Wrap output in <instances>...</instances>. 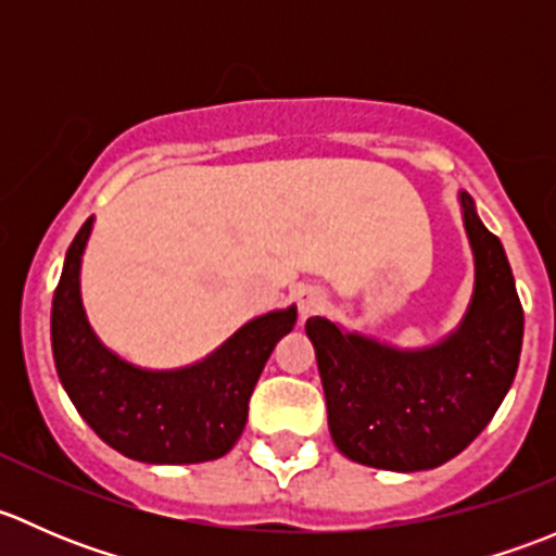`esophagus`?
Segmentation results:
<instances>
[{
    "instance_id": "obj_1",
    "label": "esophagus",
    "mask_w": 556,
    "mask_h": 556,
    "mask_svg": "<svg viewBox=\"0 0 556 556\" xmlns=\"http://www.w3.org/2000/svg\"><path fill=\"white\" fill-rule=\"evenodd\" d=\"M295 304H299L301 319H306L323 312L328 301H325V293L319 288H304L299 295H295Z\"/></svg>"
}]
</instances>
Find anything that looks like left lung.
<instances>
[{"mask_svg": "<svg viewBox=\"0 0 556 556\" xmlns=\"http://www.w3.org/2000/svg\"><path fill=\"white\" fill-rule=\"evenodd\" d=\"M476 257L463 325L439 346L401 352L309 317L328 428L341 454L382 470H428L457 457L495 417L517 377L525 312L501 239L459 193Z\"/></svg>", "mask_w": 556, "mask_h": 556, "instance_id": "1", "label": "left lung"}]
</instances>
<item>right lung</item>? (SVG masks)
<instances>
[{"instance_id": "obj_1", "label": "right lung", "mask_w": 556, "mask_h": 556, "mask_svg": "<svg viewBox=\"0 0 556 556\" xmlns=\"http://www.w3.org/2000/svg\"><path fill=\"white\" fill-rule=\"evenodd\" d=\"M93 217L66 250L53 293L55 371L80 417L112 450L139 463L188 465L223 457L242 435L247 403L268 355L295 325V306L239 328L206 361L144 371L99 344L80 301V261Z\"/></svg>"}]
</instances>
